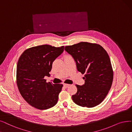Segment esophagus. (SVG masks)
<instances>
[{
  "mask_svg": "<svg viewBox=\"0 0 132 132\" xmlns=\"http://www.w3.org/2000/svg\"><path fill=\"white\" fill-rule=\"evenodd\" d=\"M64 87H65V88H67L68 87H69L70 86V85H69V84H64Z\"/></svg>",
  "mask_w": 132,
  "mask_h": 132,
  "instance_id": "34e87169",
  "label": "esophagus"
}]
</instances>
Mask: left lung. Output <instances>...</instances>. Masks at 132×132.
<instances>
[{
    "label": "left lung",
    "instance_id": "8db88e82",
    "mask_svg": "<svg viewBox=\"0 0 132 132\" xmlns=\"http://www.w3.org/2000/svg\"><path fill=\"white\" fill-rule=\"evenodd\" d=\"M76 62L77 70L85 74V84L76 85L77 92L72 96L81 107H93L104 100L112 84L113 72L111 60L100 45L81 42L65 47Z\"/></svg>",
    "mask_w": 132,
    "mask_h": 132
}]
</instances>
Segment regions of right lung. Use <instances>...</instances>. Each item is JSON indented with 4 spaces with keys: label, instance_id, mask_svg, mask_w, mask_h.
<instances>
[{
    "label": "right lung",
    "instance_id": "add662e5",
    "mask_svg": "<svg viewBox=\"0 0 132 132\" xmlns=\"http://www.w3.org/2000/svg\"><path fill=\"white\" fill-rule=\"evenodd\" d=\"M64 46L40 45L26 50L16 66V84L24 100L32 107L44 110L56 105L62 85L46 82L53 62L64 51Z\"/></svg>",
    "mask_w": 132,
    "mask_h": 132
}]
</instances>
